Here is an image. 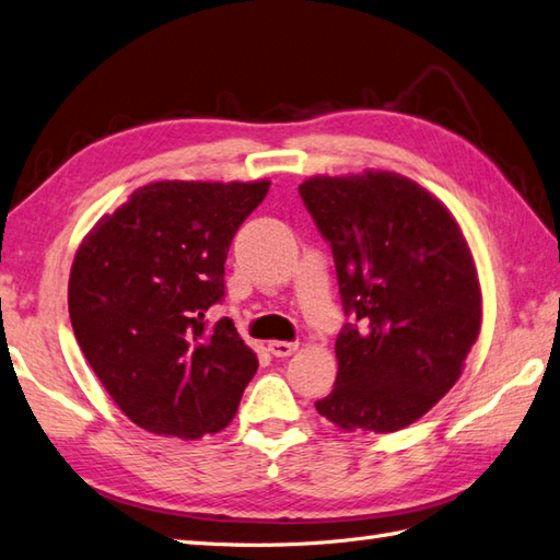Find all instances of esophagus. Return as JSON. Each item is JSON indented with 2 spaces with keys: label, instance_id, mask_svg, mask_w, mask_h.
<instances>
[{
  "label": "esophagus",
  "instance_id": "1",
  "mask_svg": "<svg viewBox=\"0 0 560 560\" xmlns=\"http://www.w3.org/2000/svg\"><path fill=\"white\" fill-rule=\"evenodd\" d=\"M296 350V342H284V340H270L268 352L272 357H290Z\"/></svg>",
  "mask_w": 560,
  "mask_h": 560
}]
</instances>
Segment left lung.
Segmentation results:
<instances>
[{"instance_id":"left-lung-1","label":"left lung","mask_w":560,"mask_h":560,"mask_svg":"<svg viewBox=\"0 0 560 560\" xmlns=\"http://www.w3.org/2000/svg\"><path fill=\"white\" fill-rule=\"evenodd\" d=\"M300 196L330 244L345 323L320 417L390 433L424 417L463 374L481 326L471 252L439 198L395 172L312 177Z\"/></svg>"}]
</instances>
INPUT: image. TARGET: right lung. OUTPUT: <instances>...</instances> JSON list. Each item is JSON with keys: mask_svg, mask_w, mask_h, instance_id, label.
Returning <instances> with one entry per match:
<instances>
[{"mask_svg": "<svg viewBox=\"0 0 560 560\" xmlns=\"http://www.w3.org/2000/svg\"><path fill=\"white\" fill-rule=\"evenodd\" d=\"M270 182H155L103 215L69 278L73 335L95 376L133 424L186 441L237 415L258 369L225 316L232 237Z\"/></svg>", "mask_w": 560, "mask_h": 560, "instance_id": "obj_1", "label": "right lung"}]
</instances>
